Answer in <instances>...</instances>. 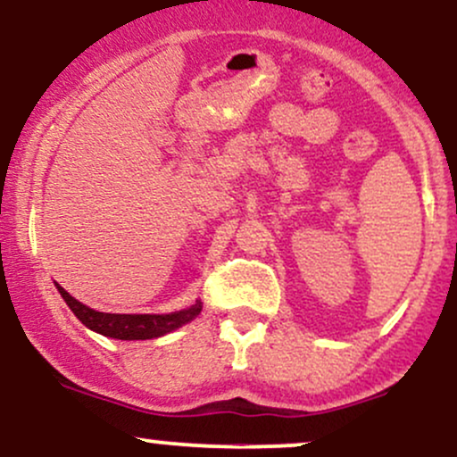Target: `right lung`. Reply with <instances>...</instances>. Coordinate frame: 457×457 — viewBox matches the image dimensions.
<instances>
[{
	"instance_id": "right-lung-1",
	"label": "right lung",
	"mask_w": 457,
	"mask_h": 457,
	"mask_svg": "<svg viewBox=\"0 0 457 457\" xmlns=\"http://www.w3.org/2000/svg\"><path fill=\"white\" fill-rule=\"evenodd\" d=\"M58 290L69 308H71V312L82 320L88 329L119 340L158 338V336H164L173 332V329L182 328L184 323H188V320H193L199 312H202V302H197L187 310H179V312L171 314H108L97 312V310L79 303L78 299H73L71 295L62 288V286H58Z\"/></svg>"
}]
</instances>
